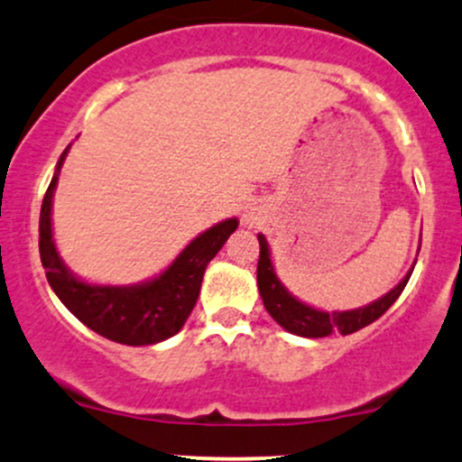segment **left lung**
Listing matches in <instances>:
<instances>
[{"label":"left lung","instance_id":"8db88e82","mask_svg":"<svg viewBox=\"0 0 462 462\" xmlns=\"http://www.w3.org/2000/svg\"><path fill=\"white\" fill-rule=\"evenodd\" d=\"M257 240V288L259 294H262L263 308L268 310V314H271L283 329L290 331V334L303 336V338H325V336L336 334V331L346 336L366 328V325H371L373 320L380 319V316L395 303L412 274L411 268L406 277H403L391 292L384 294L382 299L373 300L369 305H365V308L346 310V312H323V310L310 308L303 300H299L297 297H292V294L288 292L286 286H283V283L279 282L277 274H274L271 262V248H268L266 237L259 233Z\"/></svg>","mask_w":462,"mask_h":462}]
</instances>
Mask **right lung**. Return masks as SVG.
Here are the masks:
<instances>
[{
    "mask_svg": "<svg viewBox=\"0 0 462 462\" xmlns=\"http://www.w3.org/2000/svg\"><path fill=\"white\" fill-rule=\"evenodd\" d=\"M67 150L69 146L56 163L39 217L41 263L51 290L78 320L113 343L143 346L168 340L170 336L179 334L194 310L207 263L237 229V217L217 222L200 233L159 277L150 282L137 286H93L69 273L51 237V199Z\"/></svg>",
    "mask_w": 462,
    "mask_h": 462,
    "instance_id": "1",
    "label": "right lung"
}]
</instances>
